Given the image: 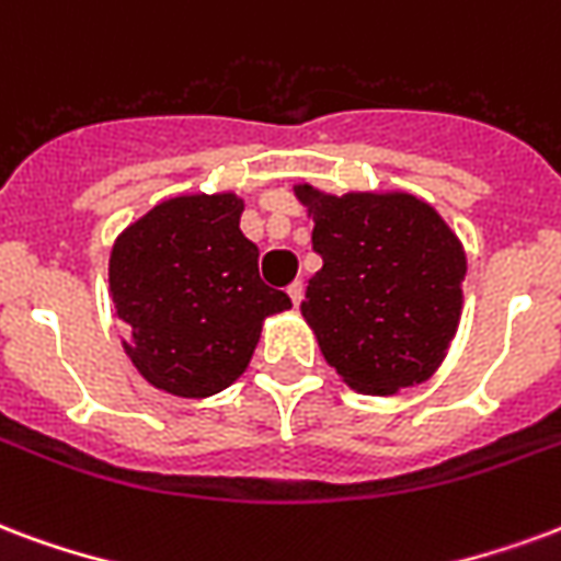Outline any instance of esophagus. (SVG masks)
Listing matches in <instances>:
<instances>
[{"label": "esophagus", "mask_w": 561, "mask_h": 561, "mask_svg": "<svg viewBox=\"0 0 561 561\" xmlns=\"http://www.w3.org/2000/svg\"><path fill=\"white\" fill-rule=\"evenodd\" d=\"M286 296L293 298V305H301V296H305V284H301V280H293V284L286 286Z\"/></svg>", "instance_id": "esophagus-1"}]
</instances>
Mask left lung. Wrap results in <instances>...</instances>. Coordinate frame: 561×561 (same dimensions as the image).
Returning a JSON list of instances; mask_svg holds the SVG:
<instances>
[{
    "mask_svg": "<svg viewBox=\"0 0 561 561\" xmlns=\"http://www.w3.org/2000/svg\"><path fill=\"white\" fill-rule=\"evenodd\" d=\"M293 191L322 256L301 313L325 362L376 398L431 379L463 313L466 251L443 215L407 191Z\"/></svg>",
    "mask_w": 561,
    "mask_h": 561,
    "instance_id": "left-lung-1",
    "label": "left lung"
}]
</instances>
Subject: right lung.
<instances>
[{
  "label": "right lung",
  "instance_id": "1",
  "mask_svg": "<svg viewBox=\"0 0 561 561\" xmlns=\"http://www.w3.org/2000/svg\"><path fill=\"white\" fill-rule=\"evenodd\" d=\"M232 191L161 199L118 232L110 251L113 313L146 382L175 398H211L239 379L263 322L293 308L263 284L260 251L239 230Z\"/></svg>",
  "mask_w": 561,
  "mask_h": 561
}]
</instances>
